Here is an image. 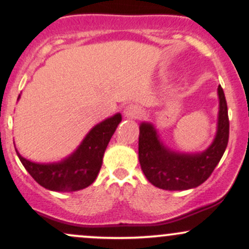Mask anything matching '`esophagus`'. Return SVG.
<instances>
[{
  "label": "esophagus",
  "instance_id": "esophagus-1",
  "mask_svg": "<svg viewBox=\"0 0 249 249\" xmlns=\"http://www.w3.org/2000/svg\"><path fill=\"white\" fill-rule=\"evenodd\" d=\"M123 112H124V116L126 117V118H128V119L138 118V117L141 116V113H142L141 112V108L137 107V105H133V104L125 107H124V111H123Z\"/></svg>",
  "mask_w": 249,
  "mask_h": 249
}]
</instances>
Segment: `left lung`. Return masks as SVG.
Segmentation results:
<instances>
[{
  "mask_svg": "<svg viewBox=\"0 0 249 249\" xmlns=\"http://www.w3.org/2000/svg\"><path fill=\"white\" fill-rule=\"evenodd\" d=\"M219 112L212 144L202 152L184 153L165 146L151 123L139 126V162L151 184L166 191H184L206 181L219 164L228 144L230 121L222 88L218 87Z\"/></svg>",
  "mask_w": 249,
  "mask_h": 249,
  "instance_id": "obj_1",
  "label": "left lung"
}]
</instances>
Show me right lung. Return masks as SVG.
Here are the masks:
<instances>
[{
  "mask_svg": "<svg viewBox=\"0 0 249 249\" xmlns=\"http://www.w3.org/2000/svg\"><path fill=\"white\" fill-rule=\"evenodd\" d=\"M121 122L122 115L116 113L98 123L76 151L61 161L39 164L23 158L17 148L16 153L25 170L41 186L55 192H75L90 186L96 180L108 142Z\"/></svg>",
  "mask_w": 249,
  "mask_h": 249,
  "instance_id": "obj_1",
  "label": "right lung"
}]
</instances>
